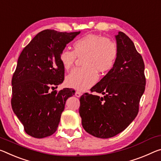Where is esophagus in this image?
<instances>
[{"label":"esophagus","mask_w":161,"mask_h":161,"mask_svg":"<svg viewBox=\"0 0 161 161\" xmlns=\"http://www.w3.org/2000/svg\"><path fill=\"white\" fill-rule=\"evenodd\" d=\"M81 94H82V93H81L80 91H76L75 92V96L77 97H81Z\"/></svg>","instance_id":"esophagus-1"}]
</instances>
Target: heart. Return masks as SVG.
Here are the masks:
<instances>
[{"instance_id":"obj_1","label":"heart","mask_w":161,"mask_h":161,"mask_svg":"<svg viewBox=\"0 0 161 161\" xmlns=\"http://www.w3.org/2000/svg\"><path fill=\"white\" fill-rule=\"evenodd\" d=\"M73 51L63 48L59 60L63 68L68 71L76 57H81L84 67L75 68L66 78L67 85L79 90H86L93 86L98 79L97 71L108 73L115 64L118 48L114 41L96 34H89L73 43Z\"/></svg>"}]
</instances>
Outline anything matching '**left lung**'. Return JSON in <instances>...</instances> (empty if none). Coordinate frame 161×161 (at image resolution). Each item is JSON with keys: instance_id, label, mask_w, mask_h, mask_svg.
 Instances as JSON below:
<instances>
[{"instance_id": "1", "label": "left lung", "mask_w": 161, "mask_h": 161, "mask_svg": "<svg viewBox=\"0 0 161 161\" xmlns=\"http://www.w3.org/2000/svg\"><path fill=\"white\" fill-rule=\"evenodd\" d=\"M118 48L115 64L80 99V115L84 129L99 138L115 136L127 128L139 111L145 89V64L132 40L119 31L115 36Z\"/></svg>"}]
</instances>
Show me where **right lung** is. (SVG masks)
I'll list each match as a JSON object with an SVG mask.
<instances>
[{
    "instance_id": "right-lung-1",
    "label": "right lung",
    "mask_w": 161,
    "mask_h": 161,
    "mask_svg": "<svg viewBox=\"0 0 161 161\" xmlns=\"http://www.w3.org/2000/svg\"><path fill=\"white\" fill-rule=\"evenodd\" d=\"M80 34L44 30L19 56L11 80V106L30 136L43 138L54 133L66 101L75 94L72 89L53 90L64 80L60 52Z\"/></svg>"
}]
</instances>
